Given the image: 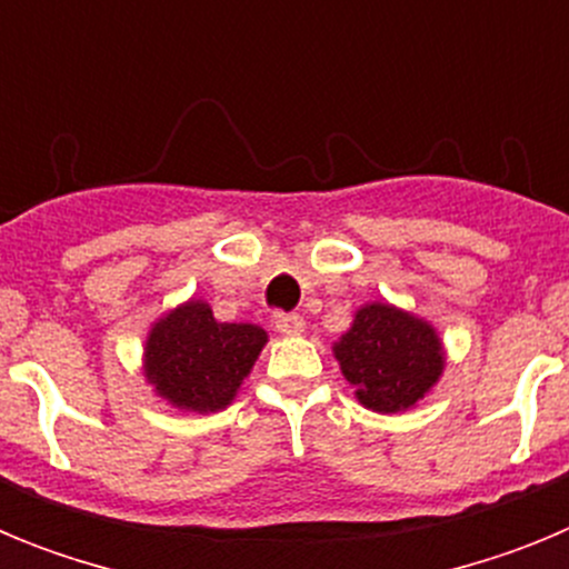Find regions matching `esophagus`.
Masks as SVG:
<instances>
[{
  "label": "esophagus",
  "mask_w": 569,
  "mask_h": 569,
  "mask_svg": "<svg viewBox=\"0 0 569 569\" xmlns=\"http://www.w3.org/2000/svg\"><path fill=\"white\" fill-rule=\"evenodd\" d=\"M276 330H279L281 336H301L305 333V316L279 313L276 316Z\"/></svg>",
  "instance_id": "1"
}]
</instances>
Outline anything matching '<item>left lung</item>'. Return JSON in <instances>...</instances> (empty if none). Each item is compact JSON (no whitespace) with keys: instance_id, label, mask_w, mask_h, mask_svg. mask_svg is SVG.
Here are the masks:
<instances>
[{"instance_id":"obj_1","label":"left lung","mask_w":569,"mask_h":569,"mask_svg":"<svg viewBox=\"0 0 569 569\" xmlns=\"http://www.w3.org/2000/svg\"><path fill=\"white\" fill-rule=\"evenodd\" d=\"M333 356L356 401L373 413H407L445 376L447 350L439 330L390 301H367L333 341Z\"/></svg>"}]
</instances>
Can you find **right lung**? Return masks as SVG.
Instances as JSON below:
<instances>
[{
    "label": "right lung",
    "mask_w": 569,
    "mask_h": 569,
    "mask_svg": "<svg viewBox=\"0 0 569 569\" xmlns=\"http://www.w3.org/2000/svg\"><path fill=\"white\" fill-rule=\"evenodd\" d=\"M268 330L250 321H216L204 299L164 310L148 328L142 373L153 396L182 413H219L239 396Z\"/></svg>",
    "instance_id": "obj_1"
}]
</instances>
